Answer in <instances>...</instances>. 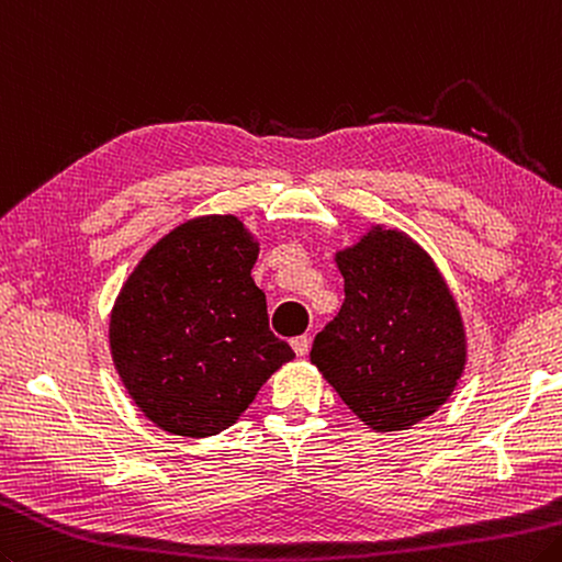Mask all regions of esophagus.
I'll return each instance as SVG.
<instances>
[{
    "label": "esophagus",
    "instance_id": "obj_1",
    "mask_svg": "<svg viewBox=\"0 0 562 562\" xmlns=\"http://www.w3.org/2000/svg\"><path fill=\"white\" fill-rule=\"evenodd\" d=\"M310 336H296V338H292V348H294V353L300 356V358H304L306 353H310Z\"/></svg>",
    "mask_w": 562,
    "mask_h": 562
}]
</instances>
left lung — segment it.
Wrapping results in <instances>:
<instances>
[{
  "instance_id": "obj_1",
  "label": "left lung",
  "mask_w": 562,
  "mask_h": 562,
  "mask_svg": "<svg viewBox=\"0 0 562 562\" xmlns=\"http://www.w3.org/2000/svg\"><path fill=\"white\" fill-rule=\"evenodd\" d=\"M346 300L312 362L372 431H404L446 404L465 370L456 296L404 231L372 226L336 252Z\"/></svg>"
}]
</instances>
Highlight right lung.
<instances>
[{
    "instance_id": "obj_1",
    "label": "right lung",
    "mask_w": 562,
    "mask_h": 562,
    "mask_svg": "<svg viewBox=\"0 0 562 562\" xmlns=\"http://www.w3.org/2000/svg\"><path fill=\"white\" fill-rule=\"evenodd\" d=\"M258 250L238 216H196L162 236L121 288L109 322L114 366L162 431L204 438L234 426L294 358L250 278Z\"/></svg>"
}]
</instances>
